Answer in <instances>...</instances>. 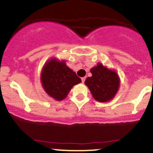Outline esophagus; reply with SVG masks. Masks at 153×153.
<instances>
[{"label": "esophagus", "instance_id": "esophagus-1", "mask_svg": "<svg viewBox=\"0 0 153 153\" xmlns=\"http://www.w3.org/2000/svg\"><path fill=\"white\" fill-rule=\"evenodd\" d=\"M85 77H82V79H82V83H84L85 82Z\"/></svg>", "mask_w": 153, "mask_h": 153}]
</instances>
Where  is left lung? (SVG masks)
Masks as SVG:
<instances>
[{
	"label": "left lung",
	"mask_w": 153,
	"mask_h": 153,
	"mask_svg": "<svg viewBox=\"0 0 153 153\" xmlns=\"http://www.w3.org/2000/svg\"><path fill=\"white\" fill-rule=\"evenodd\" d=\"M91 73L92 76L86 79L85 84L88 87L93 97L102 102L112 100L120 85V79L116 71L98 63L91 69Z\"/></svg>",
	"instance_id": "left-lung-1"
}]
</instances>
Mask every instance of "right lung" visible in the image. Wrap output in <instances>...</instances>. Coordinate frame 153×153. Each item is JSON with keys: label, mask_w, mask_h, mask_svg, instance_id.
Instances as JSON below:
<instances>
[{"label": "right lung", "mask_w": 153, "mask_h": 153, "mask_svg": "<svg viewBox=\"0 0 153 153\" xmlns=\"http://www.w3.org/2000/svg\"><path fill=\"white\" fill-rule=\"evenodd\" d=\"M41 82L44 90L56 100H62L74 85L81 82V79L69 68L65 62L52 59L42 68Z\"/></svg>", "instance_id": "right-lung-1"}]
</instances>
